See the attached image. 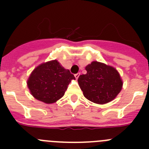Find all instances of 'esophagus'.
<instances>
[{
    "label": "esophagus",
    "mask_w": 149,
    "mask_h": 149,
    "mask_svg": "<svg viewBox=\"0 0 149 149\" xmlns=\"http://www.w3.org/2000/svg\"><path fill=\"white\" fill-rule=\"evenodd\" d=\"M80 74H81V73H77L74 74V77H75L76 79H77L79 77V76H80Z\"/></svg>",
    "instance_id": "esophagus-1"
}]
</instances>
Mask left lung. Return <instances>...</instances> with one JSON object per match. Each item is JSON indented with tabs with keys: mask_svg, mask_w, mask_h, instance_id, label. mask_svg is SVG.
<instances>
[{
	"mask_svg": "<svg viewBox=\"0 0 149 149\" xmlns=\"http://www.w3.org/2000/svg\"><path fill=\"white\" fill-rule=\"evenodd\" d=\"M86 74L80 75L78 84L84 97L93 103L104 104L115 99L123 82L114 67L93 61L85 68Z\"/></svg>",
	"mask_w": 149,
	"mask_h": 149,
	"instance_id": "8db88e82",
	"label": "left lung"
}]
</instances>
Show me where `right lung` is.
<instances>
[{"label": "right lung", "instance_id": "obj_1", "mask_svg": "<svg viewBox=\"0 0 149 149\" xmlns=\"http://www.w3.org/2000/svg\"><path fill=\"white\" fill-rule=\"evenodd\" d=\"M72 80H75L74 74L54 60L36 67L27 84L36 99L45 104H53L64 95Z\"/></svg>", "mask_w": 149, "mask_h": 149}]
</instances>
